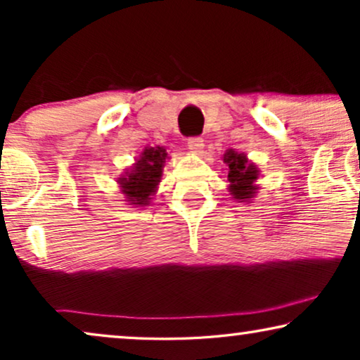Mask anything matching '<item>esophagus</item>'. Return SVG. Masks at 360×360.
I'll return each mask as SVG.
<instances>
[{
  "instance_id": "esophagus-1",
  "label": "esophagus",
  "mask_w": 360,
  "mask_h": 360,
  "mask_svg": "<svg viewBox=\"0 0 360 360\" xmlns=\"http://www.w3.org/2000/svg\"><path fill=\"white\" fill-rule=\"evenodd\" d=\"M186 146H188V149L191 152H195V154H200L205 147L203 139H201V137H190V139L186 141Z\"/></svg>"
}]
</instances>
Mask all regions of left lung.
Returning <instances> with one entry per match:
<instances>
[{
    "instance_id": "obj_1",
    "label": "left lung",
    "mask_w": 360,
    "mask_h": 360,
    "mask_svg": "<svg viewBox=\"0 0 360 360\" xmlns=\"http://www.w3.org/2000/svg\"><path fill=\"white\" fill-rule=\"evenodd\" d=\"M228 165L229 193L238 201H249L257 193L259 186L255 181L259 179L257 165L252 164L245 154H239L234 149H228L223 157Z\"/></svg>"
}]
</instances>
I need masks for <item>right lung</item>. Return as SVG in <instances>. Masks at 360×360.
Returning a JSON list of instances; mask_svg holds the SVG:
<instances>
[{"label": "right lung", "mask_w": 360, "mask_h": 360, "mask_svg": "<svg viewBox=\"0 0 360 360\" xmlns=\"http://www.w3.org/2000/svg\"><path fill=\"white\" fill-rule=\"evenodd\" d=\"M165 159L164 147H146L136 164L120 176L117 184L129 205L146 206L150 203V196L155 195L157 185L160 184Z\"/></svg>", "instance_id": "add662e5"}]
</instances>
